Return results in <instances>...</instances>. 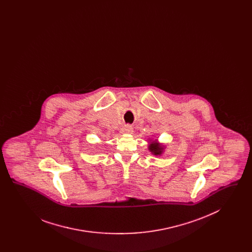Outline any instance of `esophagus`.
<instances>
[{
    "instance_id": "obj_1",
    "label": "esophagus",
    "mask_w": 252,
    "mask_h": 252,
    "mask_svg": "<svg viewBox=\"0 0 252 252\" xmlns=\"http://www.w3.org/2000/svg\"><path fill=\"white\" fill-rule=\"evenodd\" d=\"M132 132H133V128H132L131 126H129V125L124 126L121 129V133H123V134H128V133H132Z\"/></svg>"
}]
</instances>
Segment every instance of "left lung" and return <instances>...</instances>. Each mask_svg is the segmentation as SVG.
<instances>
[{
  "label": "left lung",
  "mask_w": 252,
  "mask_h": 252,
  "mask_svg": "<svg viewBox=\"0 0 252 252\" xmlns=\"http://www.w3.org/2000/svg\"><path fill=\"white\" fill-rule=\"evenodd\" d=\"M149 150L154 153V155H160L162 152V148L158 144H151L149 145Z\"/></svg>",
  "instance_id": "left-lung-1"
}]
</instances>
